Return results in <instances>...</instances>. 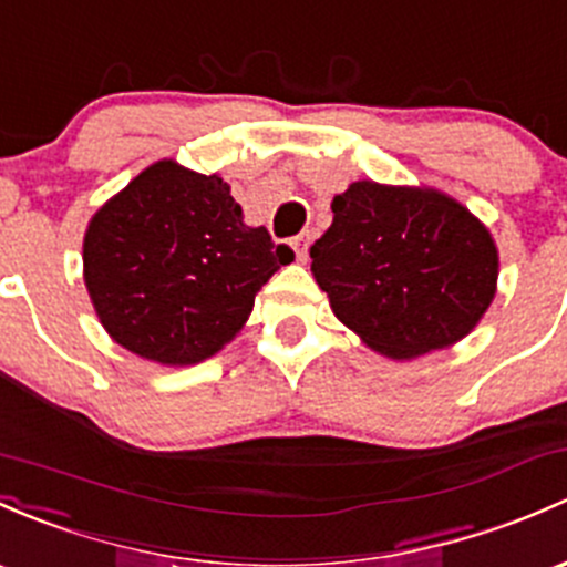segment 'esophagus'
I'll return each instance as SVG.
<instances>
[{
    "mask_svg": "<svg viewBox=\"0 0 567 567\" xmlns=\"http://www.w3.org/2000/svg\"><path fill=\"white\" fill-rule=\"evenodd\" d=\"M309 241H312V236H309V234H299L293 238V241H290V244H293V249H296V258H299L301 264L309 258Z\"/></svg>",
    "mask_w": 567,
    "mask_h": 567,
    "instance_id": "esophagus-1",
    "label": "esophagus"
}]
</instances>
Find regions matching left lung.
Instances as JSON below:
<instances>
[{
	"instance_id": "obj_1",
	"label": "left lung",
	"mask_w": 567,
	"mask_h": 567,
	"mask_svg": "<svg viewBox=\"0 0 567 567\" xmlns=\"http://www.w3.org/2000/svg\"><path fill=\"white\" fill-rule=\"evenodd\" d=\"M309 249L312 274L348 329L389 359L449 348L497 290L492 234L449 195L353 182Z\"/></svg>"
}]
</instances>
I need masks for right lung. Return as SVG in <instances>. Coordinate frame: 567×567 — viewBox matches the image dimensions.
<instances>
[{
  "label": "right lung",
  "mask_w": 567,
  "mask_h": 567,
  "mask_svg": "<svg viewBox=\"0 0 567 567\" xmlns=\"http://www.w3.org/2000/svg\"><path fill=\"white\" fill-rule=\"evenodd\" d=\"M290 260L293 249L244 225L223 178L174 159L135 176L83 236V282L103 329L165 367L223 350L247 323L255 293Z\"/></svg>",
  "instance_id": "right-lung-1"
}]
</instances>
